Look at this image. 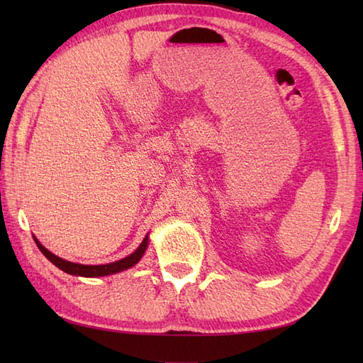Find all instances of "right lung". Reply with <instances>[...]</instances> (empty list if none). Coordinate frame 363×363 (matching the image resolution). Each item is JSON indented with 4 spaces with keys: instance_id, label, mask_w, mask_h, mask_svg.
<instances>
[{
    "instance_id": "right-lung-1",
    "label": "right lung",
    "mask_w": 363,
    "mask_h": 363,
    "mask_svg": "<svg viewBox=\"0 0 363 363\" xmlns=\"http://www.w3.org/2000/svg\"><path fill=\"white\" fill-rule=\"evenodd\" d=\"M34 240L38 246V250L42 251L43 256L48 259L51 264L56 265L59 269H62V272L68 273V274H73V276H82V277H101V276H109V274H115V273H120V272H125L128 268H133L134 265H137L140 259L143 257V254L148 248V243H150V235L146 234L143 242L140 243V246L133 252L129 254L128 257L117 260V262H112V264H104V265H82V264H74V262L70 260H65L62 257L56 256V254H52L51 251H48L45 248V246L37 240L34 237Z\"/></svg>"
}]
</instances>
